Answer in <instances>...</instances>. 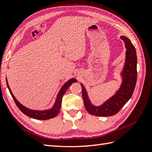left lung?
<instances>
[{
	"label": "left lung",
	"mask_w": 152,
	"mask_h": 152,
	"mask_svg": "<svg viewBox=\"0 0 152 152\" xmlns=\"http://www.w3.org/2000/svg\"><path fill=\"white\" fill-rule=\"evenodd\" d=\"M124 41L126 49V60L121 72L123 82L115 94L102 105L96 107L91 103L86 89L82 87V97L85 108L89 114L96 116L107 117L116 114L130 99L137 81V55L135 47L130 39L124 36L120 37Z\"/></svg>",
	"instance_id": "left-lung-1"
}]
</instances>
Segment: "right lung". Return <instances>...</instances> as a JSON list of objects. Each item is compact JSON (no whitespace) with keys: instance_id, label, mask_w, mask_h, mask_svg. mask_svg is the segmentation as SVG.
Listing matches in <instances>:
<instances>
[{"instance_id":"add662e5","label":"right lung","mask_w":152,"mask_h":152,"mask_svg":"<svg viewBox=\"0 0 152 152\" xmlns=\"http://www.w3.org/2000/svg\"><path fill=\"white\" fill-rule=\"evenodd\" d=\"M76 81L77 80L75 78H72L71 80H69V81H67V82H66L60 88V90L57 95L56 102L54 103L53 107L50 108V109L40 111V110H34L29 109V108L24 107V105H22V104H21L20 103H19L17 101V99L15 98V97L13 94L12 92H11L6 79V83H7V88H8L10 94L11 96H12V98L14 99L15 102L16 103L18 108L25 115H28L31 118L38 119V120L49 119L54 118V117H56L58 114V113H59V112L60 110V107L61 105V100H62V98H63V96L65 94V93L66 92V91H67L68 88L71 86V85L73 83L76 82Z\"/></svg>"}]
</instances>
